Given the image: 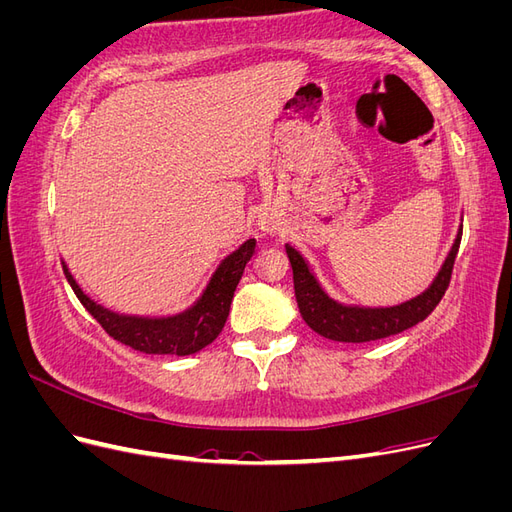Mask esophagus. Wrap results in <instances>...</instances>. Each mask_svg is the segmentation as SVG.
<instances>
[{
    "label": "esophagus",
    "mask_w": 512,
    "mask_h": 512,
    "mask_svg": "<svg viewBox=\"0 0 512 512\" xmlns=\"http://www.w3.org/2000/svg\"><path fill=\"white\" fill-rule=\"evenodd\" d=\"M260 228L265 230V232H269V235H273V232H277V224H275L271 218L260 220Z\"/></svg>",
    "instance_id": "1"
}]
</instances>
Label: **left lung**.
<instances>
[{
    "mask_svg": "<svg viewBox=\"0 0 512 512\" xmlns=\"http://www.w3.org/2000/svg\"><path fill=\"white\" fill-rule=\"evenodd\" d=\"M461 230L463 228L459 226L451 252H448L442 269L438 271L436 280L429 284V288L418 294V297L393 307H359L331 299L316 280L312 269H309L305 258L286 243V254L294 280V297H297L299 312L307 322V327L322 337L333 339V342L346 344L376 342V339L391 337L414 327V324L425 320L436 309L448 284H451L455 256L461 243Z\"/></svg>",
    "mask_w": 512,
    "mask_h": 512,
    "instance_id": "left-lung-1",
    "label": "left lung"
}]
</instances>
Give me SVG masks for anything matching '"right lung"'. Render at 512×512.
Wrapping results in <instances>:
<instances>
[{"label": "right lung", "instance_id": "right-lung-1", "mask_svg": "<svg viewBox=\"0 0 512 512\" xmlns=\"http://www.w3.org/2000/svg\"><path fill=\"white\" fill-rule=\"evenodd\" d=\"M254 250L256 239H247L239 250H235L220 262V267L215 269L207 288L192 307H188L181 314L162 318L126 316L111 312V309H106L87 297L68 271L66 262H61V265H64L66 280L83 303V307L117 342L145 354L188 356L209 346L222 333L237 284L241 282L245 265L254 256Z\"/></svg>", "mask_w": 512, "mask_h": 512}]
</instances>
